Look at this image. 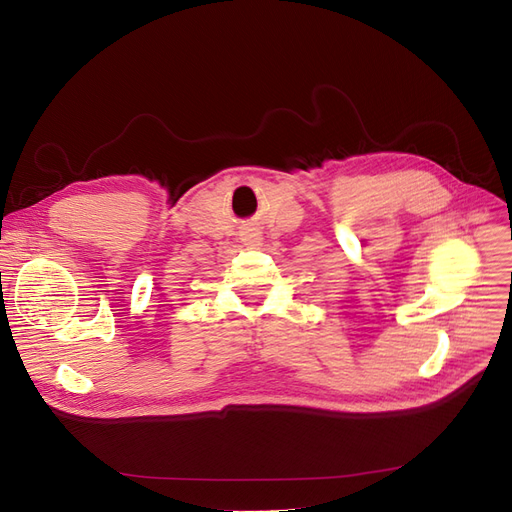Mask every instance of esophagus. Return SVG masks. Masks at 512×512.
I'll use <instances>...</instances> for the list:
<instances>
[{
	"label": "esophagus",
	"instance_id": "34e87169",
	"mask_svg": "<svg viewBox=\"0 0 512 512\" xmlns=\"http://www.w3.org/2000/svg\"><path fill=\"white\" fill-rule=\"evenodd\" d=\"M244 242H249L251 247H257V244L261 242V238H259V234H244V238H242Z\"/></svg>",
	"mask_w": 512,
	"mask_h": 512
}]
</instances>
